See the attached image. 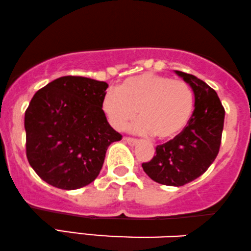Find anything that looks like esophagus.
I'll return each mask as SVG.
<instances>
[{
  "instance_id": "obj_1",
  "label": "esophagus",
  "mask_w": 251,
  "mask_h": 251,
  "mask_svg": "<svg viewBox=\"0 0 251 251\" xmlns=\"http://www.w3.org/2000/svg\"><path fill=\"white\" fill-rule=\"evenodd\" d=\"M123 141H125L126 143H128L129 146H136L138 143V140H136V138H131V137H125L123 138Z\"/></svg>"
}]
</instances>
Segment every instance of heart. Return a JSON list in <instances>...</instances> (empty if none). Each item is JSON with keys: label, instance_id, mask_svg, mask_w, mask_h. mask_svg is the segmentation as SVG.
Listing matches in <instances>:
<instances>
[{"label": "heart", "instance_id": "1", "mask_svg": "<svg viewBox=\"0 0 251 251\" xmlns=\"http://www.w3.org/2000/svg\"><path fill=\"white\" fill-rule=\"evenodd\" d=\"M195 96L187 82L154 73L125 79L101 101L102 113L115 130H123L137 115L130 131L170 140L184 130L193 116Z\"/></svg>", "mask_w": 251, "mask_h": 251}]
</instances>
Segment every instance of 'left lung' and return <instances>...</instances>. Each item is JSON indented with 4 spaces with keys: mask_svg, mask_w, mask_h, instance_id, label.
I'll return each instance as SVG.
<instances>
[{
    "mask_svg": "<svg viewBox=\"0 0 251 251\" xmlns=\"http://www.w3.org/2000/svg\"><path fill=\"white\" fill-rule=\"evenodd\" d=\"M190 85L195 96L193 116L181 134L156 147L151 161L142 164L144 173L157 183L179 187L207 172L219 154L225 108L213 88L190 74L175 70Z\"/></svg>",
    "mask_w": 251,
    "mask_h": 251,
    "instance_id": "obj_1",
    "label": "left lung"
}]
</instances>
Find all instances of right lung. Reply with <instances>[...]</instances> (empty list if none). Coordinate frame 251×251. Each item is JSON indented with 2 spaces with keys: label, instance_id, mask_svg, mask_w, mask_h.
<instances>
[{
  "label": "right lung",
  "instance_id": "add662e5",
  "mask_svg": "<svg viewBox=\"0 0 251 251\" xmlns=\"http://www.w3.org/2000/svg\"><path fill=\"white\" fill-rule=\"evenodd\" d=\"M105 82L63 76L40 89L25 115L26 158L44 182L64 190L99 176L105 152L122 135L102 113Z\"/></svg>",
  "mask_w": 251,
  "mask_h": 251
}]
</instances>
